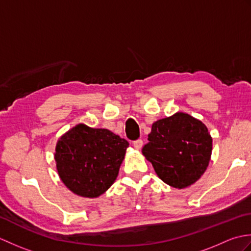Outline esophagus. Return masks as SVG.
Wrapping results in <instances>:
<instances>
[{
	"label": "esophagus",
	"mask_w": 251,
	"mask_h": 251,
	"mask_svg": "<svg viewBox=\"0 0 251 251\" xmlns=\"http://www.w3.org/2000/svg\"><path fill=\"white\" fill-rule=\"evenodd\" d=\"M132 145H134L135 149H137V150H140V149L143 146V141L141 139H137V140L134 141V143H132Z\"/></svg>",
	"instance_id": "1"
}]
</instances>
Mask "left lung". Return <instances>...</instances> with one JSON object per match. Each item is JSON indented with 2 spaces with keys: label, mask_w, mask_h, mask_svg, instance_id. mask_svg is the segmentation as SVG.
I'll return each mask as SVG.
<instances>
[{
  "label": "left lung",
  "mask_w": 251,
  "mask_h": 251,
  "mask_svg": "<svg viewBox=\"0 0 251 251\" xmlns=\"http://www.w3.org/2000/svg\"><path fill=\"white\" fill-rule=\"evenodd\" d=\"M142 153L165 183L183 189L196 182L210 161L207 127L182 112L153 123Z\"/></svg>",
  "instance_id": "8db88e82"
}]
</instances>
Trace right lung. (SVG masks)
I'll return each instance as SVG.
<instances>
[{
    "label": "right lung",
    "instance_id": "right-lung-1",
    "mask_svg": "<svg viewBox=\"0 0 251 251\" xmlns=\"http://www.w3.org/2000/svg\"><path fill=\"white\" fill-rule=\"evenodd\" d=\"M127 147L128 141L108 129L78 124L57 142L58 174L73 193L98 197L113 184Z\"/></svg>",
    "mask_w": 251,
    "mask_h": 251
}]
</instances>
